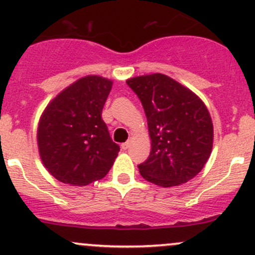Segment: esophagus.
<instances>
[{"label":"esophagus","instance_id":"1","mask_svg":"<svg viewBox=\"0 0 255 255\" xmlns=\"http://www.w3.org/2000/svg\"><path fill=\"white\" fill-rule=\"evenodd\" d=\"M131 142L130 141H127V142H124V144H121V148L122 150H127V148H129Z\"/></svg>","mask_w":255,"mask_h":255}]
</instances>
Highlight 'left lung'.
I'll return each mask as SVG.
<instances>
[{
    "mask_svg": "<svg viewBox=\"0 0 255 255\" xmlns=\"http://www.w3.org/2000/svg\"><path fill=\"white\" fill-rule=\"evenodd\" d=\"M126 83L141 102L151 152L140 175L157 186L175 187L195 177L210 158L213 125L204 102L176 80L160 73Z\"/></svg>",
    "mask_w": 255,
    "mask_h": 255,
    "instance_id": "8db88e82",
    "label": "left lung"
}]
</instances>
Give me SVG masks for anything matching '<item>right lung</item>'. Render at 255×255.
<instances>
[{"label":"right lung","instance_id":"add662e5","mask_svg":"<svg viewBox=\"0 0 255 255\" xmlns=\"http://www.w3.org/2000/svg\"><path fill=\"white\" fill-rule=\"evenodd\" d=\"M113 81L87 75L55 97L39 119L37 142L44 166L60 182L87 186L101 180L120 146L111 140L102 110Z\"/></svg>","mask_w":255,"mask_h":255}]
</instances>
